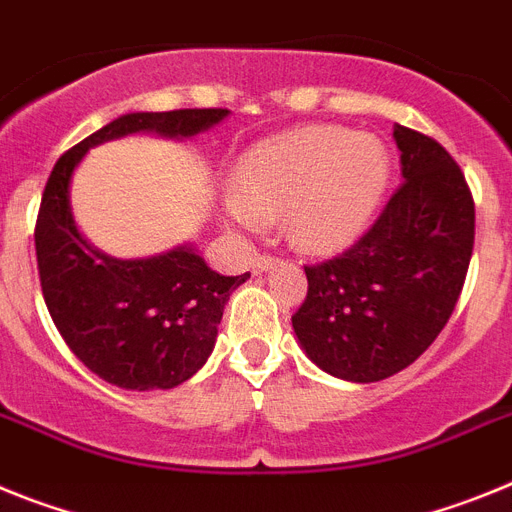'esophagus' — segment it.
<instances>
[{
    "label": "esophagus",
    "instance_id": "34e87169",
    "mask_svg": "<svg viewBox=\"0 0 512 512\" xmlns=\"http://www.w3.org/2000/svg\"><path fill=\"white\" fill-rule=\"evenodd\" d=\"M275 262H278V260H275L273 255L255 257V262H252V273H265V270H268V268H273Z\"/></svg>",
    "mask_w": 512,
    "mask_h": 512
}]
</instances>
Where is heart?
<instances>
[{"mask_svg": "<svg viewBox=\"0 0 512 512\" xmlns=\"http://www.w3.org/2000/svg\"><path fill=\"white\" fill-rule=\"evenodd\" d=\"M389 182L379 139L335 126L278 133L237 159L224 201L226 224L257 231L283 216L304 252L340 250L368 224Z\"/></svg>", "mask_w": 512, "mask_h": 512, "instance_id": "heart-1", "label": "heart"}]
</instances>
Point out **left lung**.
<instances>
[{"mask_svg": "<svg viewBox=\"0 0 512 512\" xmlns=\"http://www.w3.org/2000/svg\"><path fill=\"white\" fill-rule=\"evenodd\" d=\"M404 182L342 255L306 265L291 317L301 348L337 379L371 384L415 363L456 309L474 250V198L441 144L394 126Z\"/></svg>", "mask_w": 512, "mask_h": 512, "instance_id": "left-lung-1", "label": "left lung"}]
</instances>
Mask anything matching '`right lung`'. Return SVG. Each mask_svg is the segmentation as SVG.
<instances>
[{
    "label": "right lung",
    "mask_w": 512,
    "mask_h": 512,
    "mask_svg": "<svg viewBox=\"0 0 512 512\" xmlns=\"http://www.w3.org/2000/svg\"><path fill=\"white\" fill-rule=\"evenodd\" d=\"M229 115L224 108L128 113L71 146L43 190L35 255L56 330L102 381L133 391L172 389L208 361L231 291L250 275H219L190 244L146 260H118L79 234L69 188L92 146L128 133L190 139Z\"/></svg>",
    "instance_id": "add662e5"
}]
</instances>
